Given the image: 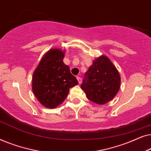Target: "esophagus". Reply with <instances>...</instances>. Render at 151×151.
I'll use <instances>...</instances> for the list:
<instances>
[{
	"instance_id": "34e87169",
	"label": "esophagus",
	"mask_w": 151,
	"mask_h": 151,
	"mask_svg": "<svg viewBox=\"0 0 151 151\" xmlns=\"http://www.w3.org/2000/svg\"><path fill=\"white\" fill-rule=\"evenodd\" d=\"M76 78H77V80H78V83L79 84H80L82 82V78H80V77H79V76H77V77H76Z\"/></svg>"
}]
</instances>
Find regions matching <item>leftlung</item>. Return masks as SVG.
<instances>
[{
    "label": "left lung",
    "mask_w": 151,
    "mask_h": 151,
    "mask_svg": "<svg viewBox=\"0 0 151 151\" xmlns=\"http://www.w3.org/2000/svg\"><path fill=\"white\" fill-rule=\"evenodd\" d=\"M120 86L119 74L113 64L105 55L95 60L84 74L81 88L88 100L104 104L116 96Z\"/></svg>",
    "instance_id": "8db88e82"
}]
</instances>
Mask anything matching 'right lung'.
Segmentation results:
<instances>
[{
	"label": "right lung",
	"instance_id": "obj_1",
	"mask_svg": "<svg viewBox=\"0 0 151 151\" xmlns=\"http://www.w3.org/2000/svg\"><path fill=\"white\" fill-rule=\"evenodd\" d=\"M64 53L57 49L47 52L33 76V92L47 108L53 109L62 104L69 94V88L78 84L69 66L63 63Z\"/></svg>",
	"mask_w": 151,
	"mask_h": 151
}]
</instances>
